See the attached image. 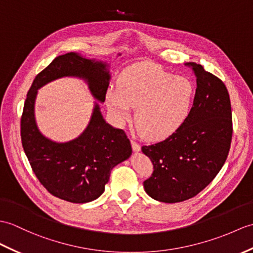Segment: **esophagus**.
<instances>
[{
    "instance_id": "esophagus-1",
    "label": "esophagus",
    "mask_w": 253,
    "mask_h": 253,
    "mask_svg": "<svg viewBox=\"0 0 253 253\" xmlns=\"http://www.w3.org/2000/svg\"><path fill=\"white\" fill-rule=\"evenodd\" d=\"M131 148H132V150L134 151V152H139L140 150H141V146H140V144H138L136 141H133V140H131Z\"/></svg>"
}]
</instances>
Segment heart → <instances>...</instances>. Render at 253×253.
<instances>
[{
  "label": "heart",
  "instance_id": "b5f03b06",
  "mask_svg": "<svg viewBox=\"0 0 253 253\" xmlns=\"http://www.w3.org/2000/svg\"><path fill=\"white\" fill-rule=\"evenodd\" d=\"M193 96L194 86L185 76H172L157 64L143 63L127 69L117 88H109L105 100L119 124L130 119L131 108H136L139 130L151 140H161L183 124Z\"/></svg>",
  "mask_w": 253,
  "mask_h": 253
}]
</instances>
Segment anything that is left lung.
<instances>
[{
    "label": "left lung",
    "instance_id": "obj_1",
    "mask_svg": "<svg viewBox=\"0 0 253 253\" xmlns=\"http://www.w3.org/2000/svg\"><path fill=\"white\" fill-rule=\"evenodd\" d=\"M196 76L193 107L177 131L161 142L143 145L154 171L143 182L148 195L162 203H179L203 191L224 165L233 124L228 91L201 64L186 62Z\"/></svg>",
    "mask_w": 253,
    "mask_h": 253
}]
</instances>
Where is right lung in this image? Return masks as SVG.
I'll list each match as a JSON object with an SVG mask.
<instances>
[{"mask_svg": "<svg viewBox=\"0 0 253 253\" xmlns=\"http://www.w3.org/2000/svg\"><path fill=\"white\" fill-rule=\"evenodd\" d=\"M61 77L85 80L93 96L104 102L111 80L109 64L76 52L58 56L35 76L28 91L21 116V142L33 172L47 191L70 203H89L104 192L111 170L130 157V141L124 130L104 121L97 102L90 123L78 138L68 143L46 138L35 121V99L41 86Z\"/></svg>", "mask_w": 253, "mask_h": 253, "instance_id": "add662e5", "label": "right lung"}]
</instances>
